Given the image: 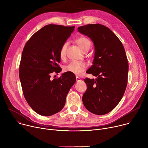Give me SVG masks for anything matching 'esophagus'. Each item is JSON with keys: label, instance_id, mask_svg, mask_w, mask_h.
Wrapping results in <instances>:
<instances>
[{"label": "esophagus", "instance_id": "esophagus-1", "mask_svg": "<svg viewBox=\"0 0 148 148\" xmlns=\"http://www.w3.org/2000/svg\"><path fill=\"white\" fill-rule=\"evenodd\" d=\"M76 81L77 82H81V79L79 77L76 76Z\"/></svg>", "mask_w": 148, "mask_h": 148}]
</instances>
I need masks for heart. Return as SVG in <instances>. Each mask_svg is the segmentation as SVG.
Returning a JSON list of instances; mask_svg holds the SVG:
<instances>
[{"label":"heart","instance_id":"obj_1","mask_svg":"<svg viewBox=\"0 0 148 148\" xmlns=\"http://www.w3.org/2000/svg\"><path fill=\"white\" fill-rule=\"evenodd\" d=\"M75 42L84 52H87L90 49L91 46V41L86 37H79L75 40ZM67 46V42H65V43L62 45L60 48L59 55L61 59L64 58L66 56ZM87 68V64L86 62L71 61L69 64L64 66V70L65 71L70 72L76 75H80L86 70Z\"/></svg>","mask_w":148,"mask_h":148}]
</instances>
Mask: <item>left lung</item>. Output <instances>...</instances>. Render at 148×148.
Instances as JSON below:
<instances>
[{"label":"left lung","instance_id":"left-lung-1","mask_svg":"<svg viewBox=\"0 0 148 148\" xmlns=\"http://www.w3.org/2000/svg\"><path fill=\"white\" fill-rule=\"evenodd\" d=\"M78 30L94 42L93 65L87 73L97 77L84 79L87 89L82 96L85 107L95 115H105L116 107L128 83V61L118 37L107 27L100 24L80 26Z\"/></svg>","mask_w":148,"mask_h":148}]
</instances>
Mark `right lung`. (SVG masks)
Masks as SVG:
<instances>
[{
	"mask_svg": "<svg viewBox=\"0 0 148 148\" xmlns=\"http://www.w3.org/2000/svg\"><path fill=\"white\" fill-rule=\"evenodd\" d=\"M74 26L50 24L36 32L23 50L19 77L24 97L38 114L51 116L64 107L68 92L75 82L74 74L66 72L50 79L51 74L61 70L60 50Z\"/></svg>",
	"mask_w": 148,
	"mask_h": 148,
	"instance_id": "right-lung-1",
	"label": "right lung"
}]
</instances>
